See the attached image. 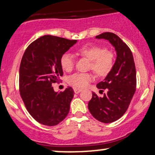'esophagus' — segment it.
<instances>
[{
  "instance_id": "esophagus-1",
  "label": "esophagus",
  "mask_w": 155,
  "mask_h": 155,
  "mask_svg": "<svg viewBox=\"0 0 155 155\" xmlns=\"http://www.w3.org/2000/svg\"><path fill=\"white\" fill-rule=\"evenodd\" d=\"M81 91V89H79V88H75L74 89L75 93H79Z\"/></svg>"
}]
</instances>
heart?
<instances>
[{
    "mask_svg": "<svg viewBox=\"0 0 155 155\" xmlns=\"http://www.w3.org/2000/svg\"><path fill=\"white\" fill-rule=\"evenodd\" d=\"M77 54L81 57L91 60L89 69L93 70L99 77H104L111 72L115 63V56L110 51L98 45H84L79 48ZM60 65L64 71L70 72L74 69L75 60L73 55L68 53L60 57ZM93 74L77 73L71 75L68 79L70 84L79 88H84L94 79Z\"/></svg>",
    "mask_w": 155,
    "mask_h": 155,
    "instance_id": "obj_1",
    "label": "heart"
}]
</instances>
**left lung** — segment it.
Instances as JSON below:
<instances>
[{
  "label": "left lung",
  "mask_w": 155,
  "mask_h": 155,
  "mask_svg": "<svg viewBox=\"0 0 155 155\" xmlns=\"http://www.w3.org/2000/svg\"><path fill=\"white\" fill-rule=\"evenodd\" d=\"M108 40L115 48L116 59L111 72L96 87L107 93L98 97L95 93L88 103L91 115L102 123H112L119 119L129 107L136 91V71L133 55L128 45L118 36L104 32L96 37Z\"/></svg>",
  "instance_id": "obj_1"
}]
</instances>
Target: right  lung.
I'll return each instance as SVG.
<instances>
[{
	"label": "right lung",
	"instance_id": "add662e5",
	"mask_svg": "<svg viewBox=\"0 0 155 155\" xmlns=\"http://www.w3.org/2000/svg\"><path fill=\"white\" fill-rule=\"evenodd\" d=\"M76 42L45 35L31 42L23 54L19 71L20 96L30 115L42 124L57 125L69 113L74 90L68 87L55 92L52 84L63 75L60 57Z\"/></svg>",
	"mask_w": 155,
	"mask_h": 155
}]
</instances>
